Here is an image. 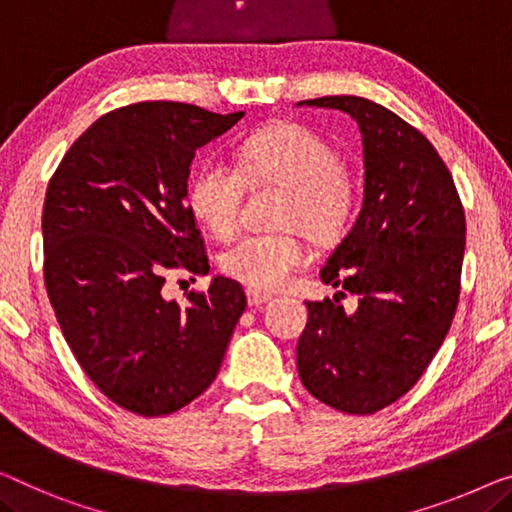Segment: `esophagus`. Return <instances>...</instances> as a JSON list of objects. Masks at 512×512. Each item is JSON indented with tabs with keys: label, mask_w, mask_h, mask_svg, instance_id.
<instances>
[{
	"label": "esophagus",
	"mask_w": 512,
	"mask_h": 512,
	"mask_svg": "<svg viewBox=\"0 0 512 512\" xmlns=\"http://www.w3.org/2000/svg\"><path fill=\"white\" fill-rule=\"evenodd\" d=\"M246 296H248V303H250V305H264L266 301H271V299H273L271 294H266V292H257V289H248Z\"/></svg>",
	"instance_id": "obj_1"
}]
</instances>
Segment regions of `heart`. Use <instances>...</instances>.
Segmentation results:
<instances>
[{"label":"heart","instance_id":"heart-1","mask_svg":"<svg viewBox=\"0 0 512 512\" xmlns=\"http://www.w3.org/2000/svg\"><path fill=\"white\" fill-rule=\"evenodd\" d=\"M246 183H278L273 223L282 230L246 234L220 255L225 276L250 289H278L308 262V243L329 246L347 232L356 209V183L329 140L301 124H276L250 135L236 151V170L204 160L190 177L188 204L207 230L236 232Z\"/></svg>","mask_w":512,"mask_h":512}]
</instances>
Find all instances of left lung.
<instances>
[{"label": "left lung", "instance_id": "obj_1", "mask_svg": "<svg viewBox=\"0 0 512 512\" xmlns=\"http://www.w3.org/2000/svg\"><path fill=\"white\" fill-rule=\"evenodd\" d=\"M305 105L352 114L363 135L365 197L322 269L342 287L305 301L296 349L310 395L342 414H375L409 393L444 345L460 301L467 220L453 174L432 142L384 105L358 96ZM359 296L345 313L339 296Z\"/></svg>", "mask_w": 512, "mask_h": 512}]
</instances>
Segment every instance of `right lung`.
I'll list each match as a JSON object with an SVG mask.
<instances>
[{
	"label": "right lung",
	"mask_w": 512,
	"mask_h": 512,
	"mask_svg": "<svg viewBox=\"0 0 512 512\" xmlns=\"http://www.w3.org/2000/svg\"><path fill=\"white\" fill-rule=\"evenodd\" d=\"M243 112L142 101L94 121L45 190L43 278L59 329L105 398L137 416L172 414L216 379L248 299L213 278L167 301V271L209 273L190 211L195 151Z\"/></svg>",
	"instance_id": "1"
}]
</instances>
